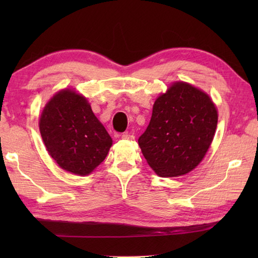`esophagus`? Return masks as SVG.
<instances>
[{
    "label": "esophagus",
    "mask_w": 258,
    "mask_h": 258,
    "mask_svg": "<svg viewBox=\"0 0 258 258\" xmlns=\"http://www.w3.org/2000/svg\"><path fill=\"white\" fill-rule=\"evenodd\" d=\"M122 139H123V140H126V141H133V140L135 139V136H134L133 134L126 132V133H124V134L122 135Z\"/></svg>",
    "instance_id": "34e87169"
}]
</instances>
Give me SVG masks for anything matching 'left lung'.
Returning <instances> with one entry per match:
<instances>
[{
	"instance_id": "1",
	"label": "left lung",
	"mask_w": 258,
	"mask_h": 258,
	"mask_svg": "<svg viewBox=\"0 0 258 258\" xmlns=\"http://www.w3.org/2000/svg\"><path fill=\"white\" fill-rule=\"evenodd\" d=\"M217 119L215 104L205 92L185 82H175L156 98L139 145L158 176H182L204 158Z\"/></svg>"
}]
</instances>
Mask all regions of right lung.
<instances>
[{
  "instance_id": "1",
  "label": "right lung",
  "mask_w": 258,
  "mask_h": 258,
  "mask_svg": "<svg viewBox=\"0 0 258 258\" xmlns=\"http://www.w3.org/2000/svg\"><path fill=\"white\" fill-rule=\"evenodd\" d=\"M38 125L53 160L64 171L81 176L94 171L112 146L90 103L73 90L59 91L46 103Z\"/></svg>"
}]
</instances>
